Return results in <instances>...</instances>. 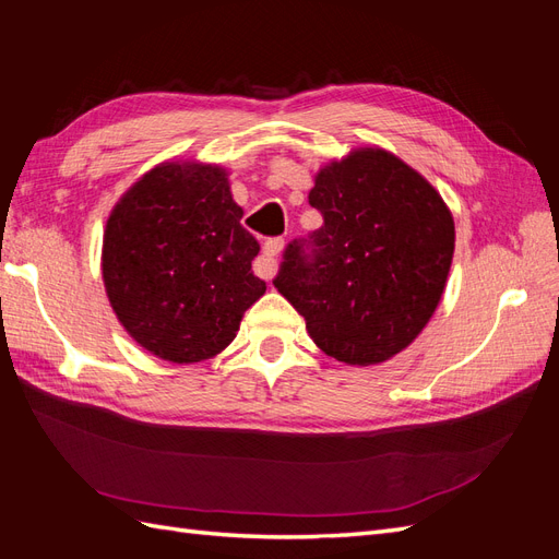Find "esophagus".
Instances as JSON below:
<instances>
[{
	"label": "esophagus",
	"mask_w": 559,
	"mask_h": 559,
	"mask_svg": "<svg viewBox=\"0 0 559 559\" xmlns=\"http://www.w3.org/2000/svg\"><path fill=\"white\" fill-rule=\"evenodd\" d=\"M284 249V240L282 238H270L263 245V257L253 263V270H257V275L263 280H273L275 270H277V261L275 257H280V251Z\"/></svg>",
	"instance_id": "1"
}]
</instances>
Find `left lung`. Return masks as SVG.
<instances>
[{"mask_svg": "<svg viewBox=\"0 0 559 559\" xmlns=\"http://www.w3.org/2000/svg\"><path fill=\"white\" fill-rule=\"evenodd\" d=\"M308 200L324 226L284 249L273 284L329 357L349 366L392 359L441 302L454 253L448 205L384 148L321 167Z\"/></svg>", "mask_w": 559, "mask_h": 559, "instance_id": "1", "label": "left lung"}]
</instances>
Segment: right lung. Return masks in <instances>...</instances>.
Instances as JSON below:
<instances>
[{
	"label": "right lung",
	"mask_w": 559,
	"mask_h": 559,
	"mask_svg": "<svg viewBox=\"0 0 559 559\" xmlns=\"http://www.w3.org/2000/svg\"><path fill=\"white\" fill-rule=\"evenodd\" d=\"M218 165L160 163L116 202L103 280L123 329L156 357L195 364L226 349L265 294L259 242Z\"/></svg>",
	"instance_id": "right-lung-1"
}]
</instances>
